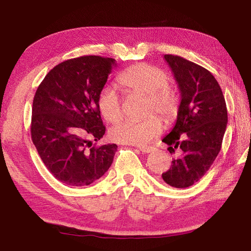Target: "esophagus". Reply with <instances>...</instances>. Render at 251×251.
<instances>
[{
  "instance_id": "esophagus-1",
  "label": "esophagus",
  "mask_w": 251,
  "mask_h": 251,
  "mask_svg": "<svg viewBox=\"0 0 251 251\" xmlns=\"http://www.w3.org/2000/svg\"><path fill=\"white\" fill-rule=\"evenodd\" d=\"M137 149H139L142 153H150V152L153 150L152 147H145V146H136Z\"/></svg>"
}]
</instances>
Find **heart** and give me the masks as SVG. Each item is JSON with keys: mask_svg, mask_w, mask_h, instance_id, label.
I'll return each instance as SVG.
<instances>
[{"mask_svg": "<svg viewBox=\"0 0 251 251\" xmlns=\"http://www.w3.org/2000/svg\"><path fill=\"white\" fill-rule=\"evenodd\" d=\"M119 81L129 91L147 96L149 112L156 111L165 120L173 119L177 114L178 97L169 87L170 77L161 68L146 63L136 64L122 74ZM98 107L107 122L115 123L121 120L122 104L115 88L112 86L103 88L98 98ZM161 129L160 117L151 115L142 121L121 122L110 129V138L119 144L144 146L158 136Z\"/></svg>", "mask_w": 251, "mask_h": 251, "instance_id": "1", "label": "heart"}]
</instances>
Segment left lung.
<instances>
[{
	"label": "left lung",
	"instance_id": "8db88e82",
	"mask_svg": "<svg viewBox=\"0 0 251 251\" xmlns=\"http://www.w3.org/2000/svg\"><path fill=\"white\" fill-rule=\"evenodd\" d=\"M180 92V103L173 129L162 141L169 151L179 148L162 178L172 187L186 188L194 185L212 165L222 146L227 125L226 103L217 79L202 66L185 58L165 54ZM186 132V138L179 141Z\"/></svg>",
	"mask_w": 251,
	"mask_h": 251
}]
</instances>
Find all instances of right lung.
<instances>
[{
  "instance_id": "obj_1",
  "label": "right lung",
  "mask_w": 251,
  "mask_h": 251,
  "mask_svg": "<svg viewBox=\"0 0 251 251\" xmlns=\"http://www.w3.org/2000/svg\"><path fill=\"white\" fill-rule=\"evenodd\" d=\"M114 67L110 57L67 60L48 73L34 95L32 142L47 169L65 185L92 184L114 159L115 144L91 147V139L100 140L105 132L98 98Z\"/></svg>"
}]
</instances>
